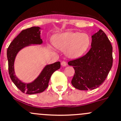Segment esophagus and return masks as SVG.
<instances>
[{
	"mask_svg": "<svg viewBox=\"0 0 121 121\" xmlns=\"http://www.w3.org/2000/svg\"><path fill=\"white\" fill-rule=\"evenodd\" d=\"M61 65L63 67H66L67 64V63H66L65 61H62L61 63Z\"/></svg>",
	"mask_w": 121,
	"mask_h": 121,
	"instance_id": "obj_1",
	"label": "esophagus"
}]
</instances>
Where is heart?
Wrapping results in <instances>:
<instances>
[{
  "label": "heart",
  "mask_w": 121,
  "mask_h": 121,
  "mask_svg": "<svg viewBox=\"0 0 121 121\" xmlns=\"http://www.w3.org/2000/svg\"><path fill=\"white\" fill-rule=\"evenodd\" d=\"M53 41L56 48L66 52L67 56L72 59H77L85 54L91 42L88 34L79 32H66L57 34L53 36Z\"/></svg>",
  "instance_id": "b5f03b06"
}]
</instances>
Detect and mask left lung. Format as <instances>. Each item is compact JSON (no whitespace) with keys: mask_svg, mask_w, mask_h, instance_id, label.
I'll list each match as a JSON object with an SVG mask.
<instances>
[{"mask_svg":"<svg viewBox=\"0 0 121 121\" xmlns=\"http://www.w3.org/2000/svg\"><path fill=\"white\" fill-rule=\"evenodd\" d=\"M91 49L84 56L68 62L75 74L71 81L74 87L81 91L93 90L106 79L112 65V47L101 30L91 36Z\"/></svg>","mask_w":121,"mask_h":121,"instance_id":"obj_1","label":"left lung"}]
</instances>
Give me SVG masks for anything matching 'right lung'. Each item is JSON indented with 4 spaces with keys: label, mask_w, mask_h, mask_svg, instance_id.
<instances>
[{
    "label": "right lung",
    "mask_w": 121,
    "mask_h": 121,
    "mask_svg": "<svg viewBox=\"0 0 121 121\" xmlns=\"http://www.w3.org/2000/svg\"><path fill=\"white\" fill-rule=\"evenodd\" d=\"M40 30L41 28L39 26H33L22 30L11 42L7 50L10 78L20 91L28 95L39 93L44 91L48 87L52 75L60 68V61L46 65L38 77L30 83H24L16 75L14 61L18 53L25 47L42 44L43 41L40 38Z\"/></svg>",
    "instance_id": "obj_1"
}]
</instances>
